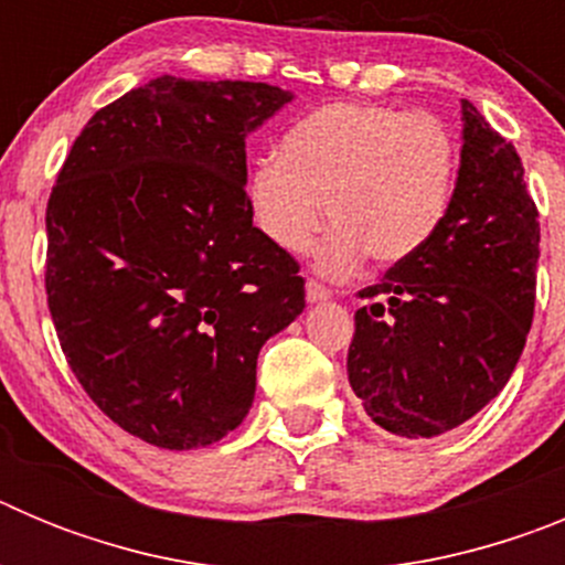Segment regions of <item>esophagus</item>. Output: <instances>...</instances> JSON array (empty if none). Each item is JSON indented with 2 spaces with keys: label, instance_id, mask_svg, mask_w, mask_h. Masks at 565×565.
<instances>
[{
  "label": "esophagus",
  "instance_id": "1",
  "mask_svg": "<svg viewBox=\"0 0 565 565\" xmlns=\"http://www.w3.org/2000/svg\"><path fill=\"white\" fill-rule=\"evenodd\" d=\"M306 297H308V302H322V299H331V288L322 286V282H317V279H308Z\"/></svg>",
  "mask_w": 565,
  "mask_h": 565
}]
</instances>
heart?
Wrapping results in <instances>:
<instances>
[{"label": "heart", "mask_w": 565, "mask_h": 565, "mask_svg": "<svg viewBox=\"0 0 565 565\" xmlns=\"http://www.w3.org/2000/svg\"><path fill=\"white\" fill-rule=\"evenodd\" d=\"M461 143L433 113L376 102H333L286 129L277 158L248 174V203L259 232L282 252H306L322 226L333 228L317 254L319 271L344 277L371 254L396 266L422 252L450 212Z\"/></svg>", "instance_id": "1"}]
</instances>
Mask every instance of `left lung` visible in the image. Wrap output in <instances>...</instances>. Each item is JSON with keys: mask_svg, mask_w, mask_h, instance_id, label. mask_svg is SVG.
I'll return each instance as SVG.
<instances>
[{"mask_svg": "<svg viewBox=\"0 0 565 565\" xmlns=\"http://www.w3.org/2000/svg\"><path fill=\"white\" fill-rule=\"evenodd\" d=\"M456 194L436 237L356 294L348 382L393 436L433 438L487 407L535 317L541 223L515 147L469 102Z\"/></svg>", "mask_w": 565, "mask_h": 565, "instance_id": "8db88e82", "label": "left lung"}]
</instances>
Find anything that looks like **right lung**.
<instances>
[{
    "label": "right lung",
    "mask_w": 565,
    "mask_h": 565,
    "mask_svg": "<svg viewBox=\"0 0 565 565\" xmlns=\"http://www.w3.org/2000/svg\"><path fill=\"white\" fill-rule=\"evenodd\" d=\"M286 102L263 82L152 78L84 124L50 192L44 288L70 371L163 450L232 433L259 348L306 308L246 194V135Z\"/></svg>",
    "instance_id": "obj_1"
}]
</instances>
